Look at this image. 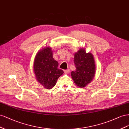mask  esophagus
Masks as SVG:
<instances>
[{
    "label": "esophagus",
    "instance_id": "34e87169",
    "mask_svg": "<svg viewBox=\"0 0 129 129\" xmlns=\"http://www.w3.org/2000/svg\"><path fill=\"white\" fill-rule=\"evenodd\" d=\"M64 73H65V74H67V73H68L69 72H70V70H69V69L65 70L64 71Z\"/></svg>",
    "mask_w": 129,
    "mask_h": 129
}]
</instances>
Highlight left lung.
<instances>
[{
  "label": "left lung",
  "instance_id": "left-lung-1",
  "mask_svg": "<svg viewBox=\"0 0 129 129\" xmlns=\"http://www.w3.org/2000/svg\"><path fill=\"white\" fill-rule=\"evenodd\" d=\"M74 62L76 71L71 72V77L76 85L84 87L93 79L95 65L93 55L86 53L85 49H80L75 53Z\"/></svg>",
  "mask_w": 129,
  "mask_h": 129
}]
</instances>
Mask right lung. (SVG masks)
<instances>
[{"label": "right lung", "mask_w": 129, "mask_h": 129, "mask_svg": "<svg viewBox=\"0 0 129 129\" xmlns=\"http://www.w3.org/2000/svg\"><path fill=\"white\" fill-rule=\"evenodd\" d=\"M58 62L53 58L50 47H46L37 53L34 64L36 79L44 88L51 89L56 85L63 71L58 68Z\"/></svg>", "instance_id": "1"}]
</instances>
